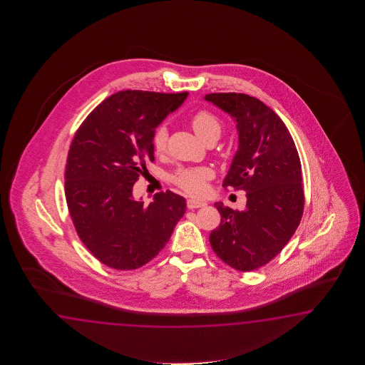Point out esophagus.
<instances>
[{
	"mask_svg": "<svg viewBox=\"0 0 365 365\" xmlns=\"http://www.w3.org/2000/svg\"><path fill=\"white\" fill-rule=\"evenodd\" d=\"M186 206H187V209L190 210L200 209V207L206 206V202L200 201V200H187Z\"/></svg>",
	"mask_w": 365,
	"mask_h": 365,
	"instance_id": "1",
	"label": "esophagus"
}]
</instances>
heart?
Wrapping results in <instances>:
<instances>
[{
    "mask_svg": "<svg viewBox=\"0 0 365 365\" xmlns=\"http://www.w3.org/2000/svg\"><path fill=\"white\" fill-rule=\"evenodd\" d=\"M192 126L195 134L205 140L212 134H220L222 125L214 113L209 110H200L192 117ZM168 132L165 126H159L153 137V146L158 154H162L167 148ZM212 178V170L209 167H192L181 168L175 173L173 182L192 195H201L207 189V181Z\"/></svg>",
    "mask_w": 365,
    "mask_h": 365,
    "instance_id": "1",
    "label": "heart"
}]
</instances>
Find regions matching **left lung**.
<instances>
[{
  "instance_id": "8db88e82",
  "label": "left lung",
  "mask_w": 365,
  "mask_h": 365,
  "mask_svg": "<svg viewBox=\"0 0 365 365\" xmlns=\"http://www.w3.org/2000/svg\"><path fill=\"white\" fill-rule=\"evenodd\" d=\"M205 101L232 117L239 146L223 186L247 193L244 211L214 203L220 225L210 244L239 272H252L277 256L302 220V164L295 143L279 116L245 93H207Z\"/></svg>"
}]
</instances>
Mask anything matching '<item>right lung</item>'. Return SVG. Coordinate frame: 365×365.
Returning a JSON list of instances; mask_svg holds the SVG:
<instances>
[{
  "label": "right lung",
  "instance_id": "right-lung-1",
  "mask_svg": "<svg viewBox=\"0 0 365 365\" xmlns=\"http://www.w3.org/2000/svg\"><path fill=\"white\" fill-rule=\"evenodd\" d=\"M187 93L120 91L79 126L68 154L65 195L78 236L101 262L117 270L148 264L185 214L184 197L167 190L145 205L133 185L154 160L153 137Z\"/></svg>",
  "mask_w": 365,
  "mask_h": 365
}]
</instances>
